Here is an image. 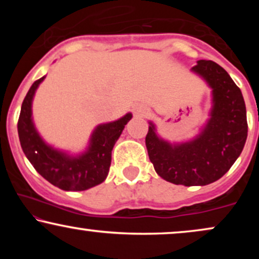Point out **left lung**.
I'll return each instance as SVG.
<instances>
[{"label": "left lung", "instance_id": "obj_1", "mask_svg": "<svg viewBox=\"0 0 259 259\" xmlns=\"http://www.w3.org/2000/svg\"><path fill=\"white\" fill-rule=\"evenodd\" d=\"M192 70L212 88L210 119L197 138L179 145L159 139L150 123L146 147L160 178L175 185L203 186L221 179L239 158L248 126L241 90L227 70L204 59L198 61Z\"/></svg>", "mask_w": 259, "mask_h": 259}]
</instances>
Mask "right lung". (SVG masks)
<instances>
[{"label": "right lung", "mask_w": 259, "mask_h": 259, "mask_svg": "<svg viewBox=\"0 0 259 259\" xmlns=\"http://www.w3.org/2000/svg\"><path fill=\"white\" fill-rule=\"evenodd\" d=\"M44 79L45 76L31 85L22 103L18 135L23 152L41 177L64 191H84L99 185L108 175L113 146L124 126L132 119V113L112 123L97 126L91 136L88 151L79 157H70L45 144L32 123V97Z\"/></svg>", "instance_id": "1"}]
</instances>
